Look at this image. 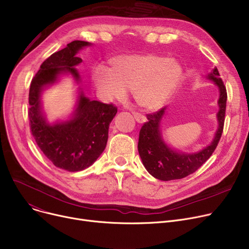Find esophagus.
Segmentation results:
<instances>
[{"mask_svg": "<svg viewBox=\"0 0 249 249\" xmlns=\"http://www.w3.org/2000/svg\"><path fill=\"white\" fill-rule=\"evenodd\" d=\"M132 114H133V116H134V118H135V120H136L138 123H144V122H146L145 116H143L142 114L137 113V112H133Z\"/></svg>", "mask_w": 249, "mask_h": 249, "instance_id": "1", "label": "esophagus"}]
</instances>
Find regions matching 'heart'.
Here are the masks:
<instances>
[{
  "label": "heart",
  "instance_id": "heart-1",
  "mask_svg": "<svg viewBox=\"0 0 249 249\" xmlns=\"http://www.w3.org/2000/svg\"><path fill=\"white\" fill-rule=\"evenodd\" d=\"M182 73L181 64L174 58L158 54H120L109 60V70L96 68L91 81L105 102L121 99L126 89H131L140 107L155 110L175 93Z\"/></svg>",
  "mask_w": 249,
  "mask_h": 249
}]
</instances>
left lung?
Listing matches in <instances>:
<instances>
[{"label": "left lung", "mask_w": 249, "mask_h": 249, "mask_svg": "<svg viewBox=\"0 0 249 249\" xmlns=\"http://www.w3.org/2000/svg\"><path fill=\"white\" fill-rule=\"evenodd\" d=\"M207 78L214 82L219 89L217 113L218 129L210 144L195 153H187L175 150L164 142L160 130V122L165 114L166 107L160 111L147 114V122L143 124L139 132L138 152L146 171L155 178L172 180L186 178L195 173L204 164L216 149L223 132L227 91L220 78L217 68H214Z\"/></svg>", "instance_id": "left-lung-1"}]
</instances>
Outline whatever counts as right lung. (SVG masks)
<instances>
[{
    "label": "right lung",
    "instance_id": "obj_1",
    "mask_svg": "<svg viewBox=\"0 0 249 249\" xmlns=\"http://www.w3.org/2000/svg\"><path fill=\"white\" fill-rule=\"evenodd\" d=\"M87 41L74 40L54 52L40 65L29 89V120L31 133L39 148L56 167L80 172L93 164L106 148L109 126L117 113L113 104L91 101L81 89L71 119L50 124L42 113L41 94L61 74H71L76 82L81 76L74 68L83 59L75 54L89 46Z\"/></svg>",
    "mask_w": 249,
    "mask_h": 249
}]
</instances>
